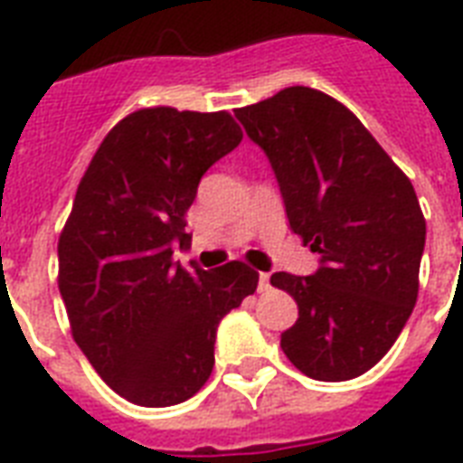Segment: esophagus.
<instances>
[{"label": "esophagus", "mask_w": 463, "mask_h": 463, "mask_svg": "<svg viewBox=\"0 0 463 463\" xmlns=\"http://www.w3.org/2000/svg\"><path fill=\"white\" fill-rule=\"evenodd\" d=\"M269 279H271V276H269L267 271H261V274H260V290H261V293L271 288V286H269Z\"/></svg>", "instance_id": "obj_1"}]
</instances>
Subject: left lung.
<instances>
[{
    "label": "left lung",
    "mask_w": 463,
    "mask_h": 463,
    "mask_svg": "<svg viewBox=\"0 0 463 463\" xmlns=\"http://www.w3.org/2000/svg\"><path fill=\"white\" fill-rule=\"evenodd\" d=\"M235 118L271 163L290 231L319 254L315 274L271 276L298 303L283 353L312 380H353L387 355L416 305L425 218L413 184L322 90L290 86Z\"/></svg>",
    "instance_id": "1"
}]
</instances>
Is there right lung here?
<instances>
[{
    "label": "right lung",
    "mask_w": 463,
    "mask_h": 463,
    "mask_svg": "<svg viewBox=\"0 0 463 463\" xmlns=\"http://www.w3.org/2000/svg\"><path fill=\"white\" fill-rule=\"evenodd\" d=\"M242 141L228 112L146 108L112 127L76 189L60 235V293L71 334L127 402L175 406L206 384L216 329L257 290L231 261L187 274L184 213L203 173Z\"/></svg>",
    "instance_id": "right-lung-1"
}]
</instances>
